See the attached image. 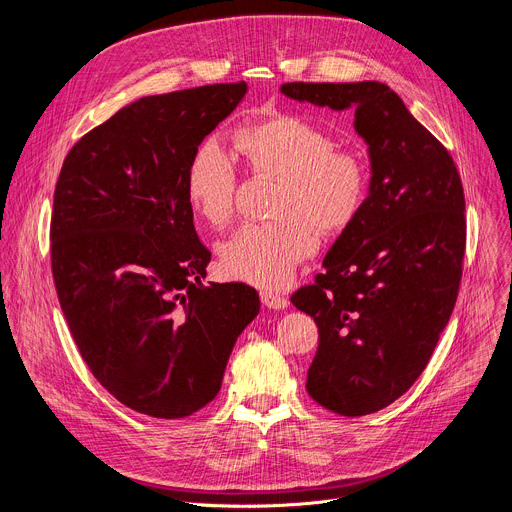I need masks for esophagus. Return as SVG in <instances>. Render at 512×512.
<instances>
[{"label":"esophagus","mask_w":512,"mask_h":512,"mask_svg":"<svg viewBox=\"0 0 512 512\" xmlns=\"http://www.w3.org/2000/svg\"><path fill=\"white\" fill-rule=\"evenodd\" d=\"M261 302L271 310H283L289 304V300L285 296H281V294H277V291H271V289L261 291Z\"/></svg>","instance_id":"obj_1"}]
</instances>
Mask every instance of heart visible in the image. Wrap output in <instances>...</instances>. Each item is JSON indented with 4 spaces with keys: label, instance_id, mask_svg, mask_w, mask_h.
I'll use <instances>...</instances> for the list:
<instances>
[{
    "label": "heart",
    "instance_id": "1",
    "mask_svg": "<svg viewBox=\"0 0 512 512\" xmlns=\"http://www.w3.org/2000/svg\"><path fill=\"white\" fill-rule=\"evenodd\" d=\"M235 150L255 178H277L269 223L247 225L221 243L223 271L259 287H281L318 249L322 235L352 227L371 188L367 158L338 148L318 123L273 113L251 119L233 133ZM239 176L214 141L194 150L186 168V202L214 229L231 225L237 210Z\"/></svg>",
    "mask_w": 512,
    "mask_h": 512
}]
</instances>
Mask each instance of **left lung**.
Returning a JSON list of instances; mask_svg holds the SVG:
<instances>
[{
  "label": "left lung",
  "mask_w": 512,
  "mask_h": 512,
  "mask_svg": "<svg viewBox=\"0 0 512 512\" xmlns=\"http://www.w3.org/2000/svg\"><path fill=\"white\" fill-rule=\"evenodd\" d=\"M281 93L354 109L369 143L371 190L291 304L314 318L306 389L324 409L360 417L399 399L423 373L458 300L466 200L444 148L383 83H285Z\"/></svg>",
  "instance_id": "left-lung-1"
}]
</instances>
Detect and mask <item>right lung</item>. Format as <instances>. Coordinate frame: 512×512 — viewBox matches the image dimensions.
<instances>
[{"mask_svg":"<svg viewBox=\"0 0 512 512\" xmlns=\"http://www.w3.org/2000/svg\"><path fill=\"white\" fill-rule=\"evenodd\" d=\"M247 85L143 97L66 154L50 218L58 302L93 377L129 409L180 419L221 391L259 314L247 283L202 285L210 251L186 202V168Z\"/></svg>","mask_w":512,"mask_h":512,"instance_id":"right-lung-1","label":"right lung"}]
</instances>
